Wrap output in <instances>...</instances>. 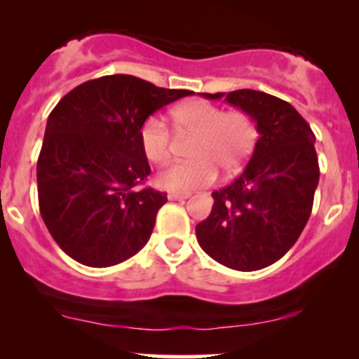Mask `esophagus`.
Wrapping results in <instances>:
<instances>
[{"label": "esophagus", "instance_id": "34e87169", "mask_svg": "<svg viewBox=\"0 0 359 359\" xmlns=\"http://www.w3.org/2000/svg\"><path fill=\"white\" fill-rule=\"evenodd\" d=\"M189 196H191L189 192H168V199L170 201H182L187 199Z\"/></svg>", "mask_w": 359, "mask_h": 359}]
</instances>
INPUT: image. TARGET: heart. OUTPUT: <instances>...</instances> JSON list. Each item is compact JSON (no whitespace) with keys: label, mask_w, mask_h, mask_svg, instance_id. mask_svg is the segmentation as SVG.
I'll return each mask as SVG.
<instances>
[{"label":"heart","mask_w":359,"mask_h":359,"mask_svg":"<svg viewBox=\"0 0 359 359\" xmlns=\"http://www.w3.org/2000/svg\"><path fill=\"white\" fill-rule=\"evenodd\" d=\"M177 131L197 135L191 156L194 162H177L158 172L156 182L170 191H194L208 187L224 172L238 170L250 158L258 131L245 111L224 113L208 101H187L172 111ZM140 145L150 162L162 163L170 156L172 138L165 123L150 116L140 128Z\"/></svg>","instance_id":"1"}]
</instances>
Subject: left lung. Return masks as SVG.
<instances>
[{"instance_id":"1","label":"left lung","mask_w":359,"mask_h":359,"mask_svg":"<svg viewBox=\"0 0 359 359\" xmlns=\"http://www.w3.org/2000/svg\"><path fill=\"white\" fill-rule=\"evenodd\" d=\"M245 111L258 142L241 175L212 192L208 219L196 226L201 248L228 269L255 271L287 253L306 228L319 184L316 137L287 101L253 89L203 93Z\"/></svg>"}]
</instances>
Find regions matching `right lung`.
<instances>
[{
  "mask_svg": "<svg viewBox=\"0 0 359 359\" xmlns=\"http://www.w3.org/2000/svg\"><path fill=\"white\" fill-rule=\"evenodd\" d=\"M191 94L114 74L77 86L53 108L36 162L39 205L72 259L104 269L147 245L167 194L133 189L150 174L140 128Z\"/></svg>",
  "mask_w": 359,
  "mask_h": 359,
  "instance_id": "add662e5",
  "label": "right lung"
}]
</instances>
